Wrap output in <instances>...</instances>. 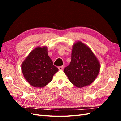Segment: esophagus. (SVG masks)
<instances>
[{
  "instance_id": "34e87169",
  "label": "esophagus",
  "mask_w": 121,
  "mask_h": 121,
  "mask_svg": "<svg viewBox=\"0 0 121 121\" xmlns=\"http://www.w3.org/2000/svg\"><path fill=\"white\" fill-rule=\"evenodd\" d=\"M63 68H64V66H63V65H62V66H60L58 67L59 70H63Z\"/></svg>"
}]
</instances>
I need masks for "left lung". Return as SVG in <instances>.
Listing matches in <instances>:
<instances>
[{"label":"left lung","mask_w":121,"mask_h":121,"mask_svg":"<svg viewBox=\"0 0 121 121\" xmlns=\"http://www.w3.org/2000/svg\"><path fill=\"white\" fill-rule=\"evenodd\" d=\"M100 69L99 61L91 48L81 41L74 43L70 65L64 69L69 81L77 87L86 86L97 77Z\"/></svg>","instance_id":"obj_1"}]
</instances>
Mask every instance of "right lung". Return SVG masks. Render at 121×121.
<instances>
[{"mask_svg": "<svg viewBox=\"0 0 121 121\" xmlns=\"http://www.w3.org/2000/svg\"><path fill=\"white\" fill-rule=\"evenodd\" d=\"M24 78L35 87L42 88L52 81L58 68L53 65L45 46H38L31 51L21 64Z\"/></svg>", "mask_w": 121, "mask_h": 121, "instance_id": "add662e5", "label": "right lung"}]
</instances>
